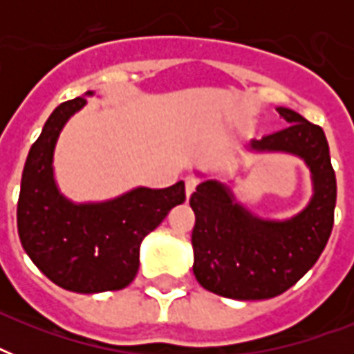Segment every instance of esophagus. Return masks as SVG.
I'll return each mask as SVG.
<instances>
[{"mask_svg": "<svg viewBox=\"0 0 354 354\" xmlns=\"http://www.w3.org/2000/svg\"><path fill=\"white\" fill-rule=\"evenodd\" d=\"M196 185H198V180H196V178L193 176L185 178V196H187V198L194 193V191H196Z\"/></svg>", "mask_w": 354, "mask_h": 354, "instance_id": "obj_1", "label": "esophagus"}]
</instances>
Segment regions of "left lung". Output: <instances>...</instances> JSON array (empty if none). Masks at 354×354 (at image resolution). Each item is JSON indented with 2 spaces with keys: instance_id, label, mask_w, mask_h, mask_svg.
Returning <instances> with one entry per match:
<instances>
[{
  "instance_id": "obj_1",
  "label": "left lung",
  "mask_w": 354,
  "mask_h": 354,
  "mask_svg": "<svg viewBox=\"0 0 354 354\" xmlns=\"http://www.w3.org/2000/svg\"><path fill=\"white\" fill-rule=\"evenodd\" d=\"M275 112L288 127L250 141L248 152H281L305 161L313 196L299 213L275 221L253 215L226 183H198L189 200L194 211L193 272L205 290L218 296L242 301L279 296L313 268L333 232L336 176L324 130L290 108Z\"/></svg>"
}]
</instances>
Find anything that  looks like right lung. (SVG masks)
Returning <instances> with one entry per match:
<instances>
[{
	"instance_id": "1",
	"label": "right lung",
	"mask_w": 354,
	"mask_h": 354,
	"mask_svg": "<svg viewBox=\"0 0 354 354\" xmlns=\"http://www.w3.org/2000/svg\"><path fill=\"white\" fill-rule=\"evenodd\" d=\"M82 97L62 102L30 147L18 200V235L30 261L46 277L79 294L121 290L139 268V248L174 205L185 200V183L165 189L133 187L104 202L77 204L55 180V147Z\"/></svg>"
}]
</instances>
